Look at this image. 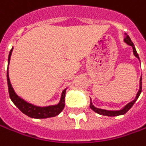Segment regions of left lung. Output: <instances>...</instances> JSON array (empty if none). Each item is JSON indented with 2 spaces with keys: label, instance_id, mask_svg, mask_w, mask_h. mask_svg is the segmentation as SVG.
Masks as SVG:
<instances>
[{
  "label": "left lung",
  "instance_id": "8db88e82",
  "mask_svg": "<svg viewBox=\"0 0 146 146\" xmlns=\"http://www.w3.org/2000/svg\"><path fill=\"white\" fill-rule=\"evenodd\" d=\"M124 42H126V44H128L129 46H132V48H133V54L134 56L137 58L139 59V56L137 54V50H136V49L134 47V45H133V42L131 41V39H130V38L129 37V35H127L126 34V37L124 38ZM142 77L141 76L140 78V88H139V90L137 92V95H136V97L135 99L133 100V101L130 102L129 104H127L123 108V109H121V110H119V111H108V110H104V109H100V108H96L94 105L92 104V100L90 102V108L92 110V111H94L95 112H96L98 114H100V115H106V116H118V115H124V114H126V112L128 111L129 110H130L131 108H132V106L134 104V103L136 102V100H137V98L139 97V96H140L141 92V88H142Z\"/></svg>",
  "mask_w": 146,
  "mask_h": 146
}]
</instances>
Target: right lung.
I'll return each mask as SVG.
<instances>
[{
    "label": "right lung",
    "mask_w": 146,
    "mask_h": 146,
    "mask_svg": "<svg viewBox=\"0 0 146 146\" xmlns=\"http://www.w3.org/2000/svg\"><path fill=\"white\" fill-rule=\"evenodd\" d=\"M13 49L9 52V59H8L7 82H8V87H9V96H10V99L12 100V101L13 102V104L16 105L24 115L29 116L31 118H33V119H46V118H51V117H54V116L59 115L62 111L64 107H65V96H66V88L63 90L61 100L58 104L46 106V107H38L35 105L29 104L16 95L12 84H11L9 76V62H10V58L12 55Z\"/></svg>",
    "instance_id": "1"
}]
</instances>
